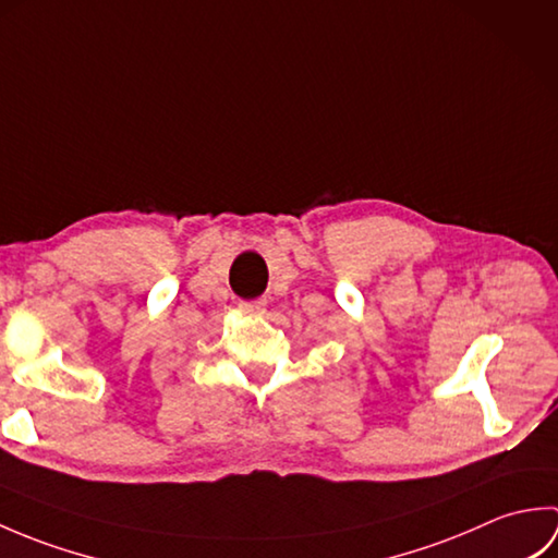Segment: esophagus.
I'll list each match as a JSON object with an SVG mask.
<instances>
[{"mask_svg": "<svg viewBox=\"0 0 558 558\" xmlns=\"http://www.w3.org/2000/svg\"><path fill=\"white\" fill-rule=\"evenodd\" d=\"M240 310L248 316H260L266 312V300H254V302H242Z\"/></svg>", "mask_w": 558, "mask_h": 558, "instance_id": "1", "label": "esophagus"}]
</instances>
